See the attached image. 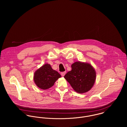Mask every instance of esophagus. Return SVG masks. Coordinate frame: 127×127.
<instances>
[{"instance_id":"obj_1","label":"esophagus","mask_w":127,"mask_h":127,"mask_svg":"<svg viewBox=\"0 0 127 127\" xmlns=\"http://www.w3.org/2000/svg\"><path fill=\"white\" fill-rule=\"evenodd\" d=\"M65 71H64V72H62L61 73V75L63 77V76H64V75H65Z\"/></svg>"}]
</instances>
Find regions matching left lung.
<instances>
[{
  "mask_svg": "<svg viewBox=\"0 0 127 127\" xmlns=\"http://www.w3.org/2000/svg\"><path fill=\"white\" fill-rule=\"evenodd\" d=\"M72 70L67 73L64 78L73 89L79 93L91 90L96 80V74L90 64L76 62L71 65Z\"/></svg>",
  "mask_w": 127,
  "mask_h": 127,
  "instance_id": "1",
  "label": "left lung"
}]
</instances>
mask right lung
<instances>
[{
    "instance_id": "1",
    "label": "right lung",
    "mask_w": 127,
    "mask_h": 127,
    "mask_svg": "<svg viewBox=\"0 0 127 127\" xmlns=\"http://www.w3.org/2000/svg\"><path fill=\"white\" fill-rule=\"evenodd\" d=\"M61 75L53 69L48 64H46L34 73V81L36 86L45 90L52 87Z\"/></svg>"
}]
</instances>
